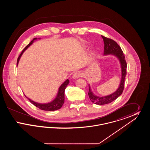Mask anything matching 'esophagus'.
<instances>
[{
    "instance_id": "1",
    "label": "esophagus",
    "mask_w": 150,
    "mask_h": 150,
    "mask_svg": "<svg viewBox=\"0 0 150 150\" xmlns=\"http://www.w3.org/2000/svg\"><path fill=\"white\" fill-rule=\"evenodd\" d=\"M82 75H83V74H82V73H81V72L77 71L76 72H75V73L74 74L72 78L76 79L79 78H80V77H81Z\"/></svg>"
}]
</instances>
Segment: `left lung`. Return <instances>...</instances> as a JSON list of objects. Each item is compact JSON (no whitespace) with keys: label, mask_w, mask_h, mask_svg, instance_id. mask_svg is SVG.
I'll list each match as a JSON object with an SVG mask.
<instances>
[{"label":"left lung","mask_w":150,"mask_h":150,"mask_svg":"<svg viewBox=\"0 0 150 150\" xmlns=\"http://www.w3.org/2000/svg\"><path fill=\"white\" fill-rule=\"evenodd\" d=\"M102 38L103 39L104 42V54H113L116 57H117L120 61L121 67V80L119 88L114 93L105 97H98L95 96L91 89L90 86H89V92L88 95L91 100L96 105H103L110 103L116 100L121 95L124 88V82L125 78L127 75V64L125 59V56L121 50L120 47L117 44V43L115 42L114 40L107 38L104 36L102 35Z\"/></svg>","instance_id":"8db88e82"}]
</instances>
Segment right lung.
<instances>
[{
  "instance_id": "add662e5",
  "label": "right lung",
  "mask_w": 150,
  "mask_h": 150,
  "mask_svg": "<svg viewBox=\"0 0 150 150\" xmlns=\"http://www.w3.org/2000/svg\"><path fill=\"white\" fill-rule=\"evenodd\" d=\"M37 38H34L33 40L32 41H31V42L29 43V44L22 51L21 53L20 54V55L19 56V57L17 59V66L18 65L19 60L20 59V58L21 57L22 53H23V52L26 50L28 47H29L34 42V41L35 40H36ZM69 79H67L64 83L60 86L59 90H58V92L57 94V97H56V98L53 100V101L50 102V103H39L35 102L32 100H30L29 98H28L27 97H26V98H28V100H30V102L33 103L34 106H35L36 107L42 110H44V111H55V110H57L59 108H61V107L62 106L63 104L64 103V91L65 89L66 88L67 86L69 84Z\"/></svg>"
}]
</instances>
